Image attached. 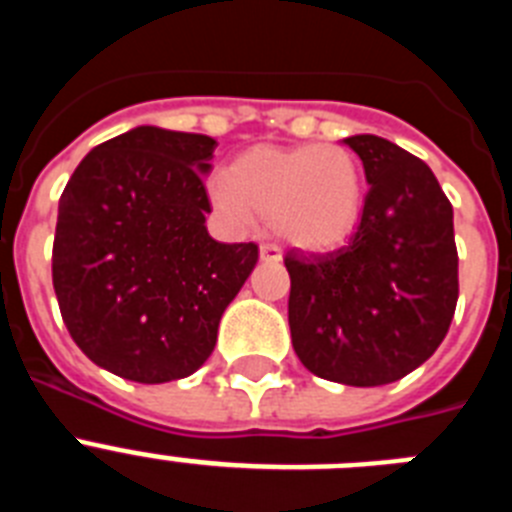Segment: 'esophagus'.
<instances>
[{
  "label": "esophagus",
  "instance_id": "obj_1",
  "mask_svg": "<svg viewBox=\"0 0 512 512\" xmlns=\"http://www.w3.org/2000/svg\"><path fill=\"white\" fill-rule=\"evenodd\" d=\"M259 253H261V259H264V261H279V259H282V251H279V246H274V243H261Z\"/></svg>",
  "mask_w": 512,
  "mask_h": 512
}]
</instances>
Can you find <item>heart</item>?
I'll list each match as a JSON object with an SVG mask.
<instances>
[{
	"mask_svg": "<svg viewBox=\"0 0 512 512\" xmlns=\"http://www.w3.org/2000/svg\"><path fill=\"white\" fill-rule=\"evenodd\" d=\"M215 205L233 217H266L302 251H330L354 233L364 207V169L343 146L305 143L253 148L210 184Z\"/></svg>",
	"mask_w": 512,
	"mask_h": 512,
	"instance_id": "heart-1",
	"label": "heart"
}]
</instances>
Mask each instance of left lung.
I'll list each match as a JSON object with an SVG mask.
<instances>
[{
  "instance_id": "obj_1",
  "label": "left lung",
  "mask_w": 512,
  "mask_h": 512,
  "mask_svg": "<svg viewBox=\"0 0 512 512\" xmlns=\"http://www.w3.org/2000/svg\"><path fill=\"white\" fill-rule=\"evenodd\" d=\"M343 143L369 182L361 223L336 251H287L289 330L315 377L379 387L431 359L449 333L459 300L454 210L418 156L377 135Z\"/></svg>"
}]
</instances>
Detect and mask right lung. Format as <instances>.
<instances>
[{
  "mask_svg": "<svg viewBox=\"0 0 512 512\" xmlns=\"http://www.w3.org/2000/svg\"><path fill=\"white\" fill-rule=\"evenodd\" d=\"M210 135L140 125L92 148L58 202L53 289L76 346L140 384L194 374L225 307L259 261L256 243H217L202 174Z\"/></svg>",
  "mask_w": 512,
  "mask_h": 512,
  "instance_id": "add662e5",
  "label": "right lung"
}]
</instances>
